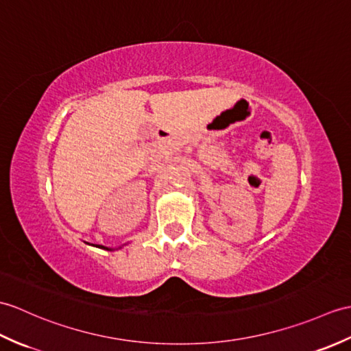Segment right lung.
<instances>
[{
    "label": "right lung",
    "instance_id": "1",
    "mask_svg": "<svg viewBox=\"0 0 351 351\" xmlns=\"http://www.w3.org/2000/svg\"><path fill=\"white\" fill-rule=\"evenodd\" d=\"M99 247H100V248H104V250H109V248H106V247H101V245H99Z\"/></svg>",
    "mask_w": 351,
    "mask_h": 351
}]
</instances>
